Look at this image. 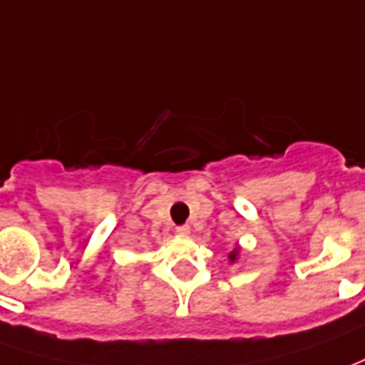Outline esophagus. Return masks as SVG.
<instances>
[{
	"instance_id": "esophagus-1",
	"label": "esophagus",
	"mask_w": 365,
	"mask_h": 365,
	"mask_svg": "<svg viewBox=\"0 0 365 365\" xmlns=\"http://www.w3.org/2000/svg\"><path fill=\"white\" fill-rule=\"evenodd\" d=\"M175 233L182 237H187L191 233V227L190 225H180L178 229H175Z\"/></svg>"
}]
</instances>
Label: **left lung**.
Masks as SVG:
<instances>
[{
    "instance_id": "left-lung-1",
    "label": "left lung",
    "mask_w": 365,
    "mask_h": 365,
    "mask_svg": "<svg viewBox=\"0 0 365 365\" xmlns=\"http://www.w3.org/2000/svg\"><path fill=\"white\" fill-rule=\"evenodd\" d=\"M239 255H241V247H239V245H235V249H233V251L229 253V262L233 264V262L239 261Z\"/></svg>"
}]
</instances>
